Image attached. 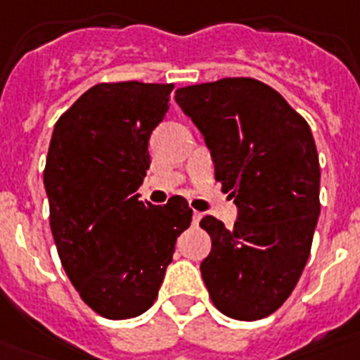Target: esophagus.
<instances>
[{"instance_id": "obj_1", "label": "esophagus", "mask_w": 360, "mask_h": 360, "mask_svg": "<svg viewBox=\"0 0 360 360\" xmlns=\"http://www.w3.org/2000/svg\"><path fill=\"white\" fill-rule=\"evenodd\" d=\"M202 217H204V213H200V211H194V213H192V221H194V224H198L200 221H202Z\"/></svg>"}]
</instances>
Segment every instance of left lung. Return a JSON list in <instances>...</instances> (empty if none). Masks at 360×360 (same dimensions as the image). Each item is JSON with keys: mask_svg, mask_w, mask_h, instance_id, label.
<instances>
[{"mask_svg": "<svg viewBox=\"0 0 360 360\" xmlns=\"http://www.w3.org/2000/svg\"><path fill=\"white\" fill-rule=\"evenodd\" d=\"M238 207L234 229L200 226L211 253L200 264L215 308L257 321L283 304L308 262L319 219V156L306 120L279 92L249 77L175 90Z\"/></svg>", "mask_w": 360, "mask_h": 360, "instance_id": "left-lung-1", "label": "left lung"}]
</instances>
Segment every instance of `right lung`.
<instances>
[{
    "mask_svg": "<svg viewBox=\"0 0 360 360\" xmlns=\"http://www.w3.org/2000/svg\"><path fill=\"white\" fill-rule=\"evenodd\" d=\"M174 84L101 82L58 119L43 181L51 230L68 278L105 319L153 306L175 241L191 226L185 198L141 202L149 137L168 113Z\"/></svg>",
    "mask_w": 360,
    "mask_h": 360,
    "instance_id": "add662e5",
    "label": "right lung"
}]
</instances>
